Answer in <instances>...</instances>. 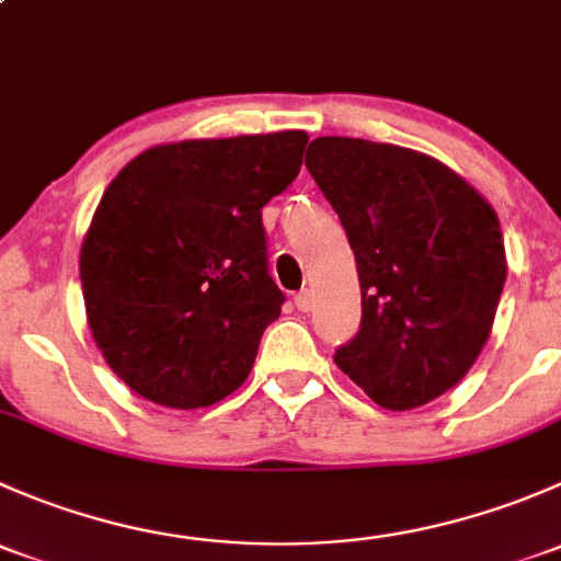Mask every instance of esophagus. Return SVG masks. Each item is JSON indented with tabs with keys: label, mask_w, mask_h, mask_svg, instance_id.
<instances>
[{
	"label": "esophagus",
	"mask_w": 561,
	"mask_h": 561,
	"mask_svg": "<svg viewBox=\"0 0 561 561\" xmlns=\"http://www.w3.org/2000/svg\"><path fill=\"white\" fill-rule=\"evenodd\" d=\"M312 304H314L312 290H298L296 293V307L301 309V312H309V309H312Z\"/></svg>",
	"instance_id": "34e87169"
}]
</instances>
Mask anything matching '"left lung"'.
Here are the masks:
<instances>
[{"label":"left lung","mask_w":561,"mask_h":561,"mask_svg":"<svg viewBox=\"0 0 561 561\" xmlns=\"http://www.w3.org/2000/svg\"><path fill=\"white\" fill-rule=\"evenodd\" d=\"M307 171L339 214L360 279V328L333 360L386 410H415L472 369L507 276L500 219L434 157L317 138Z\"/></svg>","instance_id":"1"}]
</instances>
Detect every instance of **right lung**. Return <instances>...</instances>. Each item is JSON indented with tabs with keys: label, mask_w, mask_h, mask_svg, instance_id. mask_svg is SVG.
<instances>
[{
	"label": "right lung",
	"mask_w": 561,
	"mask_h": 561,
	"mask_svg": "<svg viewBox=\"0 0 561 561\" xmlns=\"http://www.w3.org/2000/svg\"><path fill=\"white\" fill-rule=\"evenodd\" d=\"M307 140L287 129L154 146L107 184L81 285L94 342L135 393L197 410L247 380L285 304L263 206L293 184Z\"/></svg>",
	"instance_id": "1"
}]
</instances>
